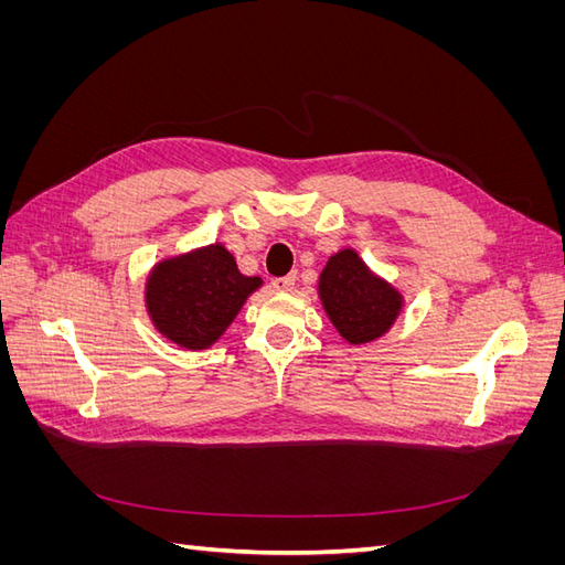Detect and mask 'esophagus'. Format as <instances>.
<instances>
[{
	"label": "esophagus",
	"mask_w": 565,
	"mask_h": 565,
	"mask_svg": "<svg viewBox=\"0 0 565 565\" xmlns=\"http://www.w3.org/2000/svg\"><path fill=\"white\" fill-rule=\"evenodd\" d=\"M295 276H282V278H276L273 280L270 285H273V289H276V292H287V289H292L295 287Z\"/></svg>",
	"instance_id": "1"
}]
</instances>
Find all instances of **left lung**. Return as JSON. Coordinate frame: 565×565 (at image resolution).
<instances>
[{"mask_svg":"<svg viewBox=\"0 0 565 565\" xmlns=\"http://www.w3.org/2000/svg\"><path fill=\"white\" fill-rule=\"evenodd\" d=\"M318 297L337 332L349 344H367L391 330L403 311V295L374 276L353 249H339L324 264Z\"/></svg>","mask_w":565,"mask_h":565,"instance_id":"8db88e82","label":"left lung"}]
</instances>
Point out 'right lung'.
Listing matches in <instances>:
<instances>
[{
    "label": "right lung",
    "mask_w": 565,
    "mask_h": 565,
    "mask_svg": "<svg viewBox=\"0 0 565 565\" xmlns=\"http://www.w3.org/2000/svg\"><path fill=\"white\" fill-rule=\"evenodd\" d=\"M262 278L237 270L233 254L207 245L156 264L146 280V309L156 330L181 349H210L226 332Z\"/></svg>",
    "instance_id": "1"
}]
</instances>
